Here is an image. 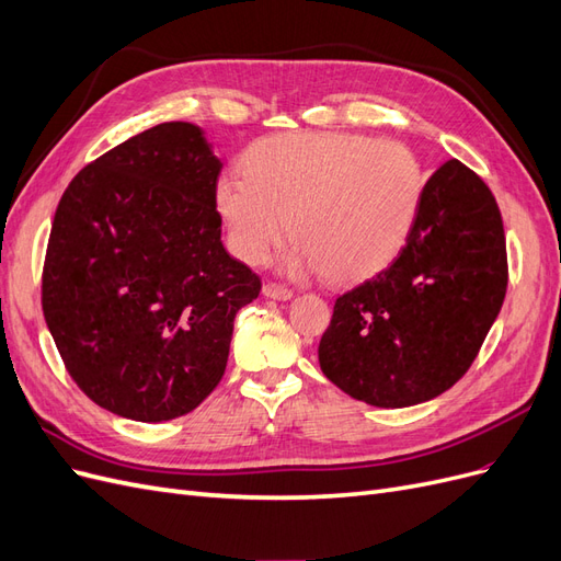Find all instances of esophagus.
<instances>
[{
	"instance_id": "34e87169",
	"label": "esophagus",
	"mask_w": 561,
	"mask_h": 561,
	"mask_svg": "<svg viewBox=\"0 0 561 561\" xmlns=\"http://www.w3.org/2000/svg\"><path fill=\"white\" fill-rule=\"evenodd\" d=\"M262 293H264V297H268V299H278V301L293 299V290H290V287L278 285V283H266V285L262 287Z\"/></svg>"
}]
</instances>
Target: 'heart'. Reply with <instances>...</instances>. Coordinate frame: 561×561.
<instances>
[{"instance_id": "1", "label": "heart", "mask_w": 561, "mask_h": 561, "mask_svg": "<svg viewBox=\"0 0 561 561\" xmlns=\"http://www.w3.org/2000/svg\"><path fill=\"white\" fill-rule=\"evenodd\" d=\"M245 173L215 190L233 252L266 262L290 227L285 266L360 280L393 262L414 229L426 173L410 147L355 133H285L252 142Z\"/></svg>"}]
</instances>
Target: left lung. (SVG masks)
<instances>
[{
	"mask_svg": "<svg viewBox=\"0 0 561 561\" xmlns=\"http://www.w3.org/2000/svg\"><path fill=\"white\" fill-rule=\"evenodd\" d=\"M505 287L496 198L451 159L426 182L414 229L393 264L336 299L318 346L322 375L351 398L386 410L433 400L472 365Z\"/></svg>",
	"mask_w": 561,
	"mask_h": 561,
	"instance_id": "obj_1",
	"label": "left lung"
}]
</instances>
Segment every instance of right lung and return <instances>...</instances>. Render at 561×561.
I'll list each match as a JSON object with an SVG mask.
<instances>
[{"label":"right lung","mask_w":561,"mask_h":561,"mask_svg":"<svg viewBox=\"0 0 561 561\" xmlns=\"http://www.w3.org/2000/svg\"><path fill=\"white\" fill-rule=\"evenodd\" d=\"M222 161L203 128H149L89 163L50 227L42 307L77 386L103 410L171 421L222 379L260 276L222 245Z\"/></svg>","instance_id":"add662e5"}]
</instances>
